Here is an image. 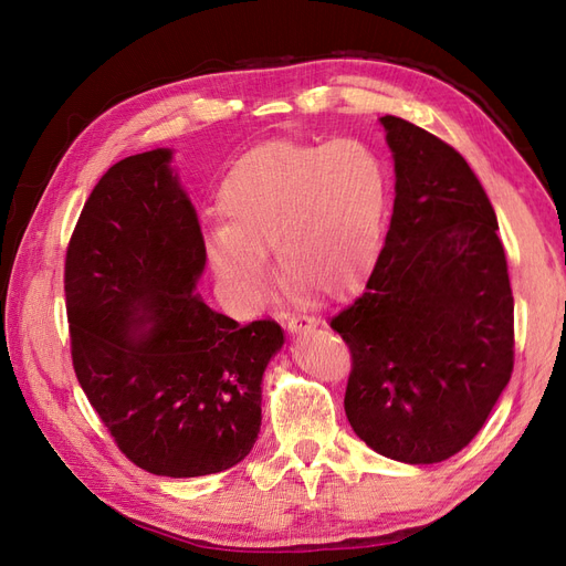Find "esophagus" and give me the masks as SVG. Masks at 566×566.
I'll return each instance as SVG.
<instances>
[{"label":"esophagus","instance_id":"34e87169","mask_svg":"<svg viewBox=\"0 0 566 566\" xmlns=\"http://www.w3.org/2000/svg\"><path fill=\"white\" fill-rule=\"evenodd\" d=\"M287 331L293 333H302V331H310L316 325L314 316H306V314H295V316H287Z\"/></svg>","mask_w":566,"mask_h":566}]
</instances>
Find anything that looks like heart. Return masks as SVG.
<instances>
[{
  "label": "heart",
  "mask_w": 566,
  "mask_h": 566,
  "mask_svg": "<svg viewBox=\"0 0 566 566\" xmlns=\"http://www.w3.org/2000/svg\"><path fill=\"white\" fill-rule=\"evenodd\" d=\"M389 177L361 139L273 142L238 160L219 186L221 224L208 231L217 273L245 297L266 287V248L287 287L342 293L382 241Z\"/></svg>",
  "instance_id": "heart-1"
}]
</instances>
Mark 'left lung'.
I'll return each mask as SVG.
<instances>
[{
	"label": "left lung",
	"mask_w": 566,
	"mask_h": 566,
	"mask_svg": "<svg viewBox=\"0 0 566 566\" xmlns=\"http://www.w3.org/2000/svg\"><path fill=\"white\" fill-rule=\"evenodd\" d=\"M397 198L364 295L331 318L347 342L358 439L408 465L462 451L515 366V300L499 219L460 153L385 115Z\"/></svg>",
	"instance_id": "left-lung-1"
}]
</instances>
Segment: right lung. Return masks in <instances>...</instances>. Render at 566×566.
<instances>
[{"mask_svg": "<svg viewBox=\"0 0 566 566\" xmlns=\"http://www.w3.org/2000/svg\"><path fill=\"white\" fill-rule=\"evenodd\" d=\"M167 148L98 179L65 250L77 382L136 468L202 476L241 462L260 434L276 321L238 325L193 293L205 241Z\"/></svg>", "mask_w": 566, "mask_h": 566, "instance_id": "add662e5", "label": "right lung"}]
</instances>
